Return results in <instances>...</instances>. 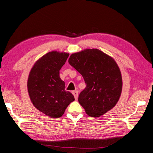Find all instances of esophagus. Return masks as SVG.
<instances>
[{"label":"esophagus","mask_w":153,"mask_h":153,"mask_svg":"<svg viewBox=\"0 0 153 153\" xmlns=\"http://www.w3.org/2000/svg\"><path fill=\"white\" fill-rule=\"evenodd\" d=\"M72 93L73 96H75V99L76 100L78 99V92L77 91H74L72 92Z\"/></svg>","instance_id":"1"}]
</instances>
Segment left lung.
<instances>
[{
    "instance_id": "obj_1",
    "label": "left lung",
    "mask_w": 153,
    "mask_h": 153,
    "mask_svg": "<svg viewBox=\"0 0 153 153\" xmlns=\"http://www.w3.org/2000/svg\"><path fill=\"white\" fill-rule=\"evenodd\" d=\"M68 62L85 82L78 102L87 115L97 117L114 107L121 94L123 81L112 57L98 49H86L71 54Z\"/></svg>"
}]
</instances>
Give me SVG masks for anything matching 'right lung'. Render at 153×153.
Wrapping results in <instances>:
<instances>
[{
    "label": "right lung",
    "instance_id": "right-lung-1",
    "mask_svg": "<svg viewBox=\"0 0 153 153\" xmlns=\"http://www.w3.org/2000/svg\"><path fill=\"white\" fill-rule=\"evenodd\" d=\"M68 57L67 53L48 52L34 64L29 73L27 88L32 103L50 117H61L75 100L71 92L65 91V83L59 76Z\"/></svg>",
    "mask_w": 153,
    "mask_h": 153
}]
</instances>
